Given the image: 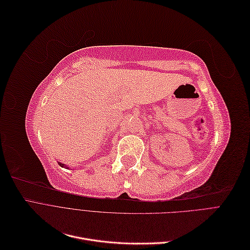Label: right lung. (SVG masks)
Here are the masks:
<instances>
[{
	"label": "right lung",
	"mask_w": 250,
	"mask_h": 250,
	"mask_svg": "<svg viewBox=\"0 0 250 250\" xmlns=\"http://www.w3.org/2000/svg\"><path fill=\"white\" fill-rule=\"evenodd\" d=\"M59 164V166H62V167H65V165H63V164H60V163H58ZM65 168H67V167H65Z\"/></svg>",
	"instance_id": "right-lung-1"
}]
</instances>
